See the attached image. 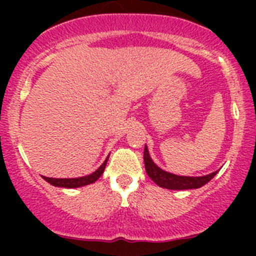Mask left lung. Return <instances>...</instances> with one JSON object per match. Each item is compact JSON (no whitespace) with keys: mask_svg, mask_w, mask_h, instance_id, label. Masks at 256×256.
Masks as SVG:
<instances>
[{"mask_svg":"<svg viewBox=\"0 0 256 256\" xmlns=\"http://www.w3.org/2000/svg\"><path fill=\"white\" fill-rule=\"evenodd\" d=\"M144 168H146L148 177L156 183L157 186L162 188H167V190H196V188H200L208 183L218 171H214L212 174H206V176L200 177H190V176H178V174H171L164 170L160 168L154 161H152L151 156L147 146L144 144Z\"/></svg>","mask_w":256,"mask_h":256,"instance_id":"obj_1","label":"left lung"}]
</instances>
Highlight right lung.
Segmentation results:
<instances>
[{
  "instance_id": "add662e5",
  "label": "right lung",
  "mask_w": 256,
  "mask_h": 256,
  "mask_svg": "<svg viewBox=\"0 0 256 256\" xmlns=\"http://www.w3.org/2000/svg\"><path fill=\"white\" fill-rule=\"evenodd\" d=\"M109 156L106 157V160L102 162V164L96 170V171L92 172V174H86V176L78 177V178H49V177H43V178H44L48 183H50L52 186H56V187H63V188L84 187V186L94 183L95 180H99V177L104 174V170L105 167H106Z\"/></svg>"
}]
</instances>
